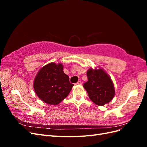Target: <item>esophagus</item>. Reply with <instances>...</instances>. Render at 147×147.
<instances>
[{
	"instance_id": "1",
	"label": "esophagus",
	"mask_w": 147,
	"mask_h": 147,
	"mask_svg": "<svg viewBox=\"0 0 147 147\" xmlns=\"http://www.w3.org/2000/svg\"><path fill=\"white\" fill-rule=\"evenodd\" d=\"M81 84H82L81 81H78L77 83H75V85H81Z\"/></svg>"
}]
</instances>
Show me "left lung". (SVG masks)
I'll return each mask as SVG.
<instances>
[{
  "mask_svg": "<svg viewBox=\"0 0 147 147\" xmlns=\"http://www.w3.org/2000/svg\"><path fill=\"white\" fill-rule=\"evenodd\" d=\"M88 80L83 87L90 99L97 105H104L112 100L115 96L113 83L105 71L90 69L87 71Z\"/></svg>",
  "mask_w": 147,
  "mask_h": 147,
  "instance_id": "obj_1",
  "label": "left lung"
}]
</instances>
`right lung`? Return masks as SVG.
I'll return each mask as SVG.
<instances>
[{
    "instance_id": "obj_1",
    "label": "right lung",
    "mask_w": 147,
    "mask_h": 147,
    "mask_svg": "<svg viewBox=\"0 0 147 147\" xmlns=\"http://www.w3.org/2000/svg\"><path fill=\"white\" fill-rule=\"evenodd\" d=\"M74 84L59 63L48 64L38 71L34 82L37 96L47 104L57 105L69 94Z\"/></svg>"
}]
</instances>
